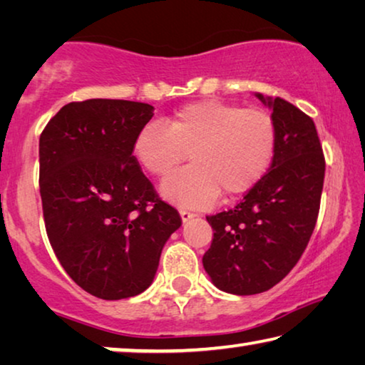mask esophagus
Here are the masks:
<instances>
[{"label":"esophagus","instance_id":"34e87169","mask_svg":"<svg viewBox=\"0 0 365 365\" xmlns=\"http://www.w3.org/2000/svg\"><path fill=\"white\" fill-rule=\"evenodd\" d=\"M180 217H182L183 222H188L190 219L195 217V214L190 212V211H185V209H182V211H180Z\"/></svg>","mask_w":365,"mask_h":365}]
</instances>
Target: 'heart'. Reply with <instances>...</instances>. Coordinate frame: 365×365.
Returning a JSON list of instances; mask_svg holds the SVG:
<instances>
[{
    "label": "heart",
    "mask_w": 365,
    "mask_h": 365,
    "mask_svg": "<svg viewBox=\"0 0 365 365\" xmlns=\"http://www.w3.org/2000/svg\"><path fill=\"white\" fill-rule=\"evenodd\" d=\"M277 150V125L264 109L205 100L185 104L163 122H148L133 141V156L148 174L169 175L185 159L191 165L164 182L163 195L187 207L248 193L265 175Z\"/></svg>",
    "instance_id": "obj_1"
}]
</instances>
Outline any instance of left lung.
Masks as SVG:
<instances>
[{
	"label": "left lung",
	"instance_id": "obj_1",
	"mask_svg": "<svg viewBox=\"0 0 365 365\" xmlns=\"http://www.w3.org/2000/svg\"><path fill=\"white\" fill-rule=\"evenodd\" d=\"M259 100L272 109L277 150L270 170L233 209L207 215L214 238L202 265L232 294L267 292L285 279L316 227L325 158L314 120L283 98Z\"/></svg>",
	"mask_w": 365,
	"mask_h": 365
}]
</instances>
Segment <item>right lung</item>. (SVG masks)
Masks as SVG:
<instances>
[{
  "instance_id": "right-lung-1",
  "label": "right lung",
  "mask_w": 365,
  "mask_h": 365,
  "mask_svg": "<svg viewBox=\"0 0 365 365\" xmlns=\"http://www.w3.org/2000/svg\"><path fill=\"white\" fill-rule=\"evenodd\" d=\"M151 104L73 101L40 135V195L46 233L71 279L101 299L151 285L160 251L182 225L133 156Z\"/></svg>"
}]
</instances>
